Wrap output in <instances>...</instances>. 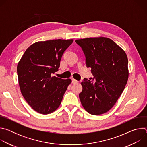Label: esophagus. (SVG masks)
Here are the masks:
<instances>
[{"label": "esophagus", "mask_w": 147, "mask_h": 147, "mask_svg": "<svg viewBox=\"0 0 147 147\" xmlns=\"http://www.w3.org/2000/svg\"><path fill=\"white\" fill-rule=\"evenodd\" d=\"M78 81H77L76 80H75V79H74V78L72 79V83H73V84H76V83H78Z\"/></svg>", "instance_id": "obj_1"}]
</instances>
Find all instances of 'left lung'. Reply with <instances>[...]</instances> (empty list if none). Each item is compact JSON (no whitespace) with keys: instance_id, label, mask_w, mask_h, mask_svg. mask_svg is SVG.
Listing matches in <instances>:
<instances>
[{"instance_id":"obj_1","label":"left lung","mask_w":147,"mask_h":147,"mask_svg":"<svg viewBox=\"0 0 147 147\" xmlns=\"http://www.w3.org/2000/svg\"><path fill=\"white\" fill-rule=\"evenodd\" d=\"M85 54L86 65L91 68L92 80L84 78L79 98L89 113L99 115L108 112L122 94L129 78L128 59L125 51L106 37L75 40Z\"/></svg>"}]
</instances>
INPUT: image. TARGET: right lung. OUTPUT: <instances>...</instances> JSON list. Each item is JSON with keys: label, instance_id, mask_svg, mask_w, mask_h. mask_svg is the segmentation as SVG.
I'll list each match as a JSON object with an SVG mask.
<instances>
[{"label": "right lung", "instance_id": "obj_1", "mask_svg": "<svg viewBox=\"0 0 147 147\" xmlns=\"http://www.w3.org/2000/svg\"><path fill=\"white\" fill-rule=\"evenodd\" d=\"M73 39L39 41L25 51L18 63V84L23 97L36 112L47 115L60 106L71 80L52 76Z\"/></svg>", "mask_w": 147, "mask_h": 147}]
</instances>
